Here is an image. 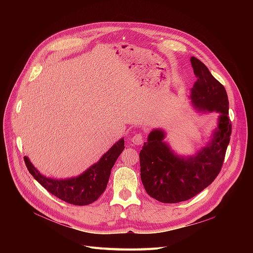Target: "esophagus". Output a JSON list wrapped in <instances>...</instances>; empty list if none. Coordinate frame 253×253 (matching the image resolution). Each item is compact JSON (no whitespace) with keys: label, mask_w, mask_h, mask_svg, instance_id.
<instances>
[{"label":"esophagus","mask_w":253,"mask_h":253,"mask_svg":"<svg viewBox=\"0 0 253 253\" xmlns=\"http://www.w3.org/2000/svg\"><path fill=\"white\" fill-rule=\"evenodd\" d=\"M144 141H145V138H144V136H143L141 133H136V134L132 137V139H131V142H132L133 144H135V145H137V146L142 145Z\"/></svg>","instance_id":"1"}]
</instances>
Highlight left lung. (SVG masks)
Segmentation results:
<instances>
[{"instance_id":"8db88e82","label":"left lung","mask_w":253,"mask_h":253,"mask_svg":"<svg viewBox=\"0 0 253 253\" xmlns=\"http://www.w3.org/2000/svg\"><path fill=\"white\" fill-rule=\"evenodd\" d=\"M190 62L198 78L188 99L201 114L218 113L216 127L205 145L194 154H179L165 141L162 128L153 129L139 153L140 175L148 195L162 203L188 200L209 186L220 172L230 141L231 122L225 88L197 58Z\"/></svg>"}]
</instances>
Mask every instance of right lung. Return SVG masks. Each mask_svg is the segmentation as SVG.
Masks as SVG:
<instances>
[{"label":"right lung","mask_w":253,"mask_h":253,"mask_svg":"<svg viewBox=\"0 0 253 253\" xmlns=\"http://www.w3.org/2000/svg\"><path fill=\"white\" fill-rule=\"evenodd\" d=\"M124 138L119 139L102 157L78 176L70 178H53L42 174L28 156L25 163L29 172L51 194L74 205H88L96 201L105 191L111 169L125 148Z\"/></svg>","instance_id":"add662e5"}]
</instances>
